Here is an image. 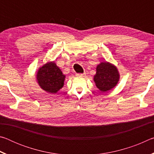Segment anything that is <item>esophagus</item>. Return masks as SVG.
<instances>
[{"label": "esophagus", "instance_id": "esophagus-1", "mask_svg": "<svg viewBox=\"0 0 154 154\" xmlns=\"http://www.w3.org/2000/svg\"><path fill=\"white\" fill-rule=\"evenodd\" d=\"M77 76H81V77L82 76L83 77V76H85V72H84V73H77Z\"/></svg>", "mask_w": 154, "mask_h": 154}]
</instances>
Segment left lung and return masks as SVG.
I'll return each mask as SVG.
<instances>
[{
  "instance_id": "left-lung-1",
  "label": "left lung",
  "mask_w": 154,
  "mask_h": 154,
  "mask_svg": "<svg viewBox=\"0 0 154 154\" xmlns=\"http://www.w3.org/2000/svg\"><path fill=\"white\" fill-rule=\"evenodd\" d=\"M119 77L116 67L106 62H102L96 67V74L94 77V81L98 89L105 92L116 86Z\"/></svg>"
}]
</instances>
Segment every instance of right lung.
Instances as JSON below:
<instances>
[{"instance_id": "add662e5", "label": "right lung", "mask_w": 154, "mask_h": 154, "mask_svg": "<svg viewBox=\"0 0 154 154\" xmlns=\"http://www.w3.org/2000/svg\"><path fill=\"white\" fill-rule=\"evenodd\" d=\"M37 80L41 88L49 93H56L64 85L65 76L54 62L41 67L37 72Z\"/></svg>"}]
</instances>
